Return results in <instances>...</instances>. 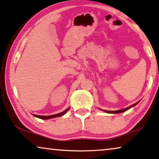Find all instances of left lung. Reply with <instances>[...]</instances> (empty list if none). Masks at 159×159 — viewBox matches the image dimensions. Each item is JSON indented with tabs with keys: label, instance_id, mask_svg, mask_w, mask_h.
Returning a JSON list of instances; mask_svg holds the SVG:
<instances>
[{
	"label": "left lung",
	"instance_id": "8db88e82",
	"mask_svg": "<svg viewBox=\"0 0 159 159\" xmlns=\"http://www.w3.org/2000/svg\"><path fill=\"white\" fill-rule=\"evenodd\" d=\"M139 102H138L136 103H135V104H133L131 105V106L128 107H126L125 108V109H123V110H116V111H107V110H104V111H105L106 112H107V113H120V112H125L126 111V110H128V109H130V107H132L133 106H135V105H137L138 103H139Z\"/></svg>",
	"mask_w": 159,
	"mask_h": 159
}]
</instances>
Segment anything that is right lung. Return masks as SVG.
<instances>
[{
	"label": "right lung",
	"instance_id": "1",
	"mask_svg": "<svg viewBox=\"0 0 159 159\" xmlns=\"http://www.w3.org/2000/svg\"><path fill=\"white\" fill-rule=\"evenodd\" d=\"M69 109H70V107H68L67 109L64 110V111H63L62 112H60V113H58V114L52 115V116H37V115H34V116L36 117V118H41V119H43V120H47V119H50V118H57V117H60V116H64V115L65 114L66 112L68 111Z\"/></svg>",
	"mask_w": 159,
	"mask_h": 159
}]
</instances>
